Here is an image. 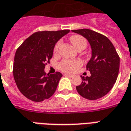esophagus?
I'll list each match as a JSON object with an SVG mask.
<instances>
[{"label": "esophagus", "instance_id": "obj_1", "mask_svg": "<svg viewBox=\"0 0 131 131\" xmlns=\"http://www.w3.org/2000/svg\"><path fill=\"white\" fill-rule=\"evenodd\" d=\"M66 77H73V75H71V74H64Z\"/></svg>", "mask_w": 131, "mask_h": 131}]
</instances>
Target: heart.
I'll return each instance as SVG.
<instances>
[{"label":"heart","instance_id":"1","mask_svg":"<svg viewBox=\"0 0 131 131\" xmlns=\"http://www.w3.org/2000/svg\"><path fill=\"white\" fill-rule=\"evenodd\" d=\"M70 41L74 45L75 48L84 49L87 46V40L85 38L79 35H73L70 37ZM60 42L55 45L54 48V51L57 52L59 47H60ZM81 65V62L79 60H63L60 64V67L63 71H68V72H74L77 71L78 68Z\"/></svg>","mask_w":131,"mask_h":131}]
</instances>
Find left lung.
Instances as JSON below:
<instances>
[{
	"label": "left lung",
	"instance_id": "1",
	"mask_svg": "<svg viewBox=\"0 0 131 131\" xmlns=\"http://www.w3.org/2000/svg\"><path fill=\"white\" fill-rule=\"evenodd\" d=\"M87 39L91 48V57L86 65L91 77H81L77 91L83 97L94 100L104 96L117 79L120 59L109 38L88 29L72 30Z\"/></svg>",
	"mask_w": 131,
	"mask_h": 131
}]
</instances>
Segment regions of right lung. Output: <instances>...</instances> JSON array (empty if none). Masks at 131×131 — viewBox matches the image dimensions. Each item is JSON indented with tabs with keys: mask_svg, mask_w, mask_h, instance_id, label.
I'll use <instances>...</instances> for the list:
<instances>
[{
	"mask_svg": "<svg viewBox=\"0 0 131 131\" xmlns=\"http://www.w3.org/2000/svg\"><path fill=\"white\" fill-rule=\"evenodd\" d=\"M69 30L38 31L22 43L16 51L13 76L17 88L27 98L42 102L54 93L62 74H46L45 67L52 57L55 44Z\"/></svg>",
	"mask_w": 131,
	"mask_h": 131,
	"instance_id": "right-lung-1",
	"label": "right lung"
}]
</instances>
